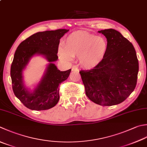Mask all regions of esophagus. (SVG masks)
<instances>
[{
    "instance_id": "obj_1",
    "label": "esophagus",
    "mask_w": 147,
    "mask_h": 147,
    "mask_svg": "<svg viewBox=\"0 0 147 147\" xmlns=\"http://www.w3.org/2000/svg\"><path fill=\"white\" fill-rule=\"evenodd\" d=\"M72 71H78V67L76 65H73V67H72Z\"/></svg>"
}]
</instances>
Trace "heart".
Wrapping results in <instances>:
<instances>
[{
    "label": "heart",
    "instance_id": "1",
    "mask_svg": "<svg viewBox=\"0 0 147 147\" xmlns=\"http://www.w3.org/2000/svg\"><path fill=\"white\" fill-rule=\"evenodd\" d=\"M108 50V42L105 37L96 36L86 31H76L67 37L64 47L59 48V55L65 60L79 57L81 65L91 69L102 62Z\"/></svg>",
    "mask_w": 147,
    "mask_h": 147
}]
</instances>
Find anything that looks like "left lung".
Instances as JSON below:
<instances>
[{
  "label": "left lung",
  "mask_w": 147,
  "mask_h": 147,
  "mask_svg": "<svg viewBox=\"0 0 147 147\" xmlns=\"http://www.w3.org/2000/svg\"><path fill=\"white\" fill-rule=\"evenodd\" d=\"M98 32L107 39V53L99 65L80 73L89 99L101 106L116 105L136 87L138 60L133 45L119 31L110 28Z\"/></svg>",
  "instance_id": "obj_1"
}]
</instances>
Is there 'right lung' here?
<instances>
[{
  "mask_svg": "<svg viewBox=\"0 0 147 147\" xmlns=\"http://www.w3.org/2000/svg\"><path fill=\"white\" fill-rule=\"evenodd\" d=\"M67 29L39 32L22 41L17 48L11 66L13 92L23 105L32 110H46L54 107L59 100V85L67 79L71 69L60 71L53 62L58 59L60 39ZM36 54L42 55L50 62L41 81L33 91L23 84L22 71Z\"/></svg>",
  "mask_w": 147,
  "mask_h": 147,
  "instance_id": "add662e5",
  "label": "right lung"
}]
</instances>
